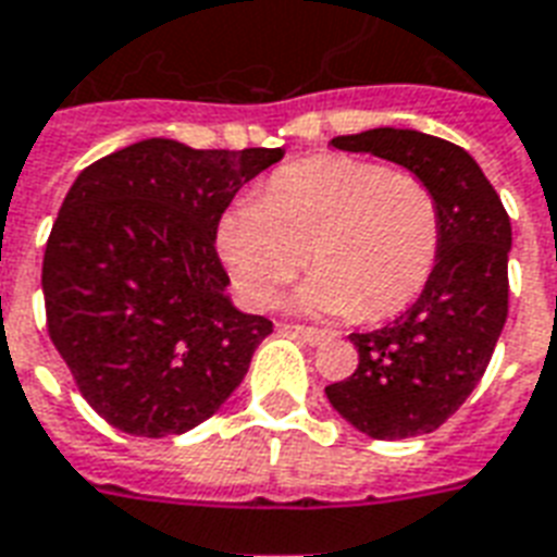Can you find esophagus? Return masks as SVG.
<instances>
[{
  "label": "esophagus",
  "mask_w": 557,
  "mask_h": 557,
  "mask_svg": "<svg viewBox=\"0 0 557 557\" xmlns=\"http://www.w3.org/2000/svg\"><path fill=\"white\" fill-rule=\"evenodd\" d=\"M286 330H292L295 335H300L307 345H321V342H326V330H318V326H307V324H292L286 326Z\"/></svg>",
  "instance_id": "34e87169"
}]
</instances>
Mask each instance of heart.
I'll return each instance as SVG.
<instances>
[{"label":"heart","mask_w":557,"mask_h":557,"mask_svg":"<svg viewBox=\"0 0 557 557\" xmlns=\"http://www.w3.org/2000/svg\"><path fill=\"white\" fill-rule=\"evenodd\" d=\"M219 242L248 307H271L309 253L315 274L300 292L304 307L385 321L430 286L444 212L423 177L368 157L321 154L283 165L253 201L233 207Z\"/></svg>","instance_id":"obj_1"}]
</instances>
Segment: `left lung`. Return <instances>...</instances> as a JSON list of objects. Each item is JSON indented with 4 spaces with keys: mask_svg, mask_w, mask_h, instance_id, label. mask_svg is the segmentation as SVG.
Here are the masks:
<instances>
[{
    "mask_svg": "<svg viewBox=\"0 0 557 557\" xmlns=\"http://www.w3.org/2000/svg\"><path fill=\"white\" fill-rule=\"evenodd\" d=\"M342 151H368L406 165L435 189L444 245L430 286L397 321L350 333L356 371L326 385L333 409L376 441L435 432L476 388L508 318L511 219L465 148L411 127H373L335 137Z\"/></svg>",
    "mask_w": 557,
    "mask_h": 557,
    "instance_id": "left-lung-1",
    "label": "left lung"
}]
</instances>
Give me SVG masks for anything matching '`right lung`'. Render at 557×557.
<instances>
[{
    "label": "right lung",
    "mask_w": 557,
    "mask_h": 557,
    "mask_svg": "<svg viewBox=\"0 0 557 557\" xmlns=\"http://www.w3.org/2000/svg\"><path fill=\"white\" fill-rule=\"evenodd\" d=\"M280 157L143 139L87 165L63 198L42 253L46 330L119 432L165 438L203 423L274 330L231 307L215 231Z\"/></svg>",
    "instance_id": "right-lung-1"
}]
</instances>
